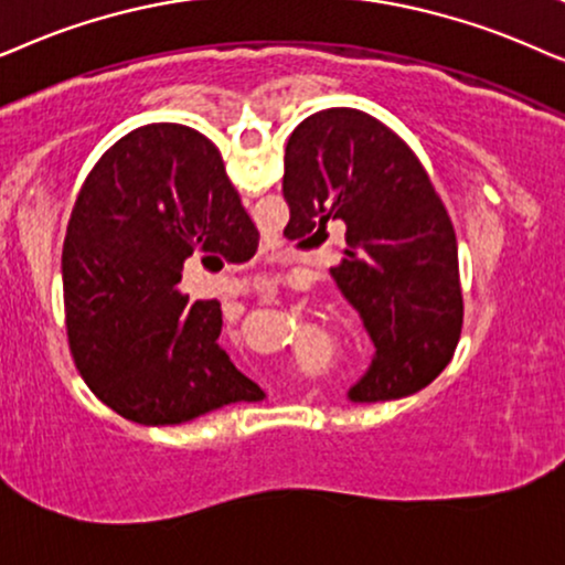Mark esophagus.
<instances>
[{
	"label": "esophagus",
	"instance_id": "1",
	"mask_svg": "<svg viewBox=\"0 0 565 565\" xmlns=\"http://www.w3.org/2000/svg\"><path fill=\"white\" fill-rule=\"evenodd\" d=\"M260 291H263V289H260Z\"/></svg>",
	"mask_w": 565,
	"mask_h": 565
}]
</instances>
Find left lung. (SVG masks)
<instances>
[{"mask_svg":"<svg viewBox=\"0 0 565 565\" xmlns=\"http://www.w3.org/2000/svg\"><path fill=\"white\" fill-rule=\"evenodd\" d=\"M284 199L289 239L341 237L330 276L374 343L351 401H397L439 377L462 333L460 263L452 220L413 149L364 110L312 113L287 141Z\"/></svg>","mask_w":565,"mask_h":565,"instance_id":"8db88e82","label":"left lung"}]
</instances>
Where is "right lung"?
<instances>
[{
    "mask_svg": "<svg viewBox=\"0 0 565 565\" xmlns=\"http://www.w3.org/2000/svg\"><path fill=\"white\" fill-rule=\"evenodd\" d=\"M258 230L204 134L149 124L100 157L64 239L74 364L118 416L178 426L263 390L220 345L222 305L180 291L183 263H243Z\"/></svg>",
    "mask_w": 565,
    "mask_h": 565,
    "instance_id": "1",
    "label": "right lung"
}]
</instances>
